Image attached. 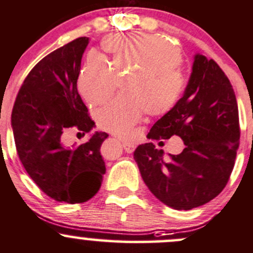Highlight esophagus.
I'll return each instance as SVG.
<instances>
[{
	"label": "esophagus",
	"instance_id": "esophagus-1",
	"mask_svg": "<svg viewBox=\"0 0 253 253\" xmlns=\"http://www.w3.org/2000/svg\"><path fill=\"white\" fill-rule=\"evenodd\" d=\"M123 147H124V150H126V152H127V153L134 152V150H135V145L131 144V142H127V141H123Z\"/></svg>",
	"mask_w": 253,
	"mask_h": 253
}]
</instances>
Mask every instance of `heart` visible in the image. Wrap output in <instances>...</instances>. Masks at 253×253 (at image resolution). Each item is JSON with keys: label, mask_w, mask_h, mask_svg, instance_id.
<instances>
[{"label": "heart", "mask_w": 253, "mask_h": 253, "mask_svg": "<svg viewBox=\"0 0 253 253\" xmlns=\"http://www.w3.org/2000/svg\"><path fill=\"white\" fill-rule=\"evenodd\" d=\"M109 62L92 53L77 78L78 92L90 105H100L116 90L118 78L133 70L123 83L127 95L117 96L96 112L100 129L118 136L131 134L145 116L168 114L178 106L186 90L183 53L168 39L156 34L109 35L102 41Z\"/></svg>", "instance_id": "obj_1"}]
</instances>
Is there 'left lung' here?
Segmentation results:
<instances>
[{"label": "left lung", "instance_id": "8db88e82", "mask_svg": "<svg viewBox=\"0 0 253 253\" xmlns=\"http://www.w3.org/2000/svg\"><path fill=\"white\" fill-rule=\"evenodd\" d=\"M171 136L181 137L185 148L168 160L152 142L135 150L145 184L161 202L175 210L207 204L228 184L240 144V126L228 77L213 59L200 53L181 101L147 135L157 141Z\"/></svg>", "mask_w": 253, "mask_h": 253}]
</instances>
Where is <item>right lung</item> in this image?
<instances>
[{
  "instance_id": "right-lung-1",
  "label": "right lung",
  "mask_w": 253,
  "mask_h": 253,
  "mask_svg": "<svg viewBox=\"0 0 253 253\" xmlns=\"http://www.w3.org/2000/svg\"><path fill=\"white\" fill-rule=\"evenodd\" d=\"M87 38H78L43 57L23 82L12 111L15 148L27 173L48 197L83 204L100 190L105 161L100 147L108 134L96 131L68 148L67 129L86 134L95 126L78 93L77 78Z\"/></svg>"
}]
</instances>
